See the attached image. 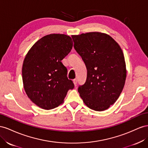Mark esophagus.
Instances as JSON below:
<instances>
[{
  "label": "esophagus",
  "instance_id": "34e87169",
  "mask_svg": "<svg viewBox=\"0 0 148 148\" xmlns=\"http://www.w3.org/2000/svg\"><path fill=\"white\" fill-rule=\"evenodd\" d=\"M77 79H74L73 80V83H74V86L75 87H76V86H77Z\"/></svg>",
  "mask_w": 148,
  "mask_h": 148
}]
</instances>
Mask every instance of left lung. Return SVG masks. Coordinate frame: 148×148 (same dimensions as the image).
Segmentation results:
<instances>
[{"mask_svg": "<svg viewBox=\"0 0 148 148\" xmlns=\"http://www.w3.org/2000/svg\"><path fill=\"white\" fill-rule=\"evenodd\" d=\"M72 38L87 70L86 83L78 88L80 96L89 108L105 110L119 99L125 86L126 69L122 49L103 33H82Z\"/></svg>", "mask_w": 148, "mask_h": 148, "instance_id": "left-lung-1", "label": "left lung"}]
</instances>
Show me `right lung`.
I'll list each match as a JSON object with an SVG mask.
<instances>
[{"mask_svg":"<svg viewBox=\"0 0 148 148\" xmlns=\"http://www.w3.org/2000/svg\"><path fill=\"white\" fill-rule=\"evenodd\" d=\"M73 46L69 36L50 34L37 41L26 54L22 66L23 87L38 107L45 110L58 107L74 87L61 62Z\"/></svg>","mask_w":148,"mask_h":148,"instance_id":"right-lung-1","label":"right lung"}]
</instances>
